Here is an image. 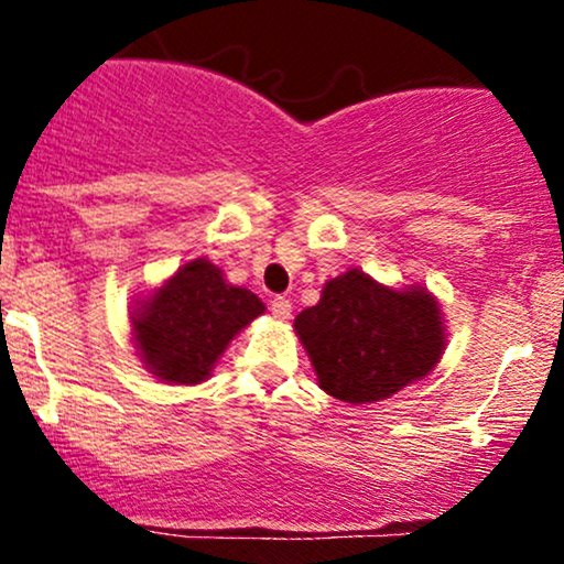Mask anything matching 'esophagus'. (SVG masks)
Instances as JSON below:
<instances>
[{"label": "esophagus", "mask_w": 564, "mask_h": 564, "mask_svg": "<svg viewBox=\"0 0 564 564\" xmlns=\"http://www.w3.org/2000/svg\"><path fill=\"white\" fill-rule=\"evenodd\" d=\"M270 313H273L278 321H289L291 318V302L286 300V296H275V300L270 302Z\"/></svg>", "instance_id": "esophagus-1"}]
</instances>
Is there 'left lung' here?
Here are the masks:
<instances>
[{"instance_id":"obj_1","label":"left lung","mask_w":564,"mask_h":564,"mask_svg":"<svg viewBox=\"0 0 564 564\" xmlns=\"http://www.w3.org/2000/svg\"><path fill=\"white\" fill-rule=\"evenodd\" d=\"M323 392L364 405L392 398L435 371L448 328L426 286L394 289L358 268L323 283L294 321Z\"/></svg>"}]
</instances>
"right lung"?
I'll list each match as a JSON object with an SVG mask.
<instances>
[{"label": "right lung", "instance_id": "obj_1", "mask_svg": "<svg viewBox=\"0 0 564 564\" xmlns=\"http://www.w3.org/2000/svg\"><path fill=\"white\" fill-rule=\"evenodd\" d=\"M264 302L232 286L206 257L180 264L161 286L132 302L129 326L142 366L164 384H200Z\"/></svg>", "mask_w": 564, "mask_h": 564}]
</instances>
